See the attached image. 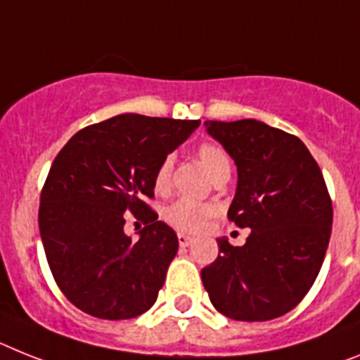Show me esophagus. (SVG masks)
Wrapping results in <instances>:
<instances>
[{
    "instance_id": "34e87169",
    "label": "esophagus",
    "mask_w": 360,
    "mask_h": 360,
    "mask_svg": "<svg viewBox=\"0 0 360 360\" xmlns=\"http://www.w3.org/2000/svg\"><path fill=\"white\" fill-rule=\"evenodd\" d=\"M177 241H179V245L181 247H188L190 243H192V238L190 236H186V234H183V232H181V234H177Z\"/></svg>"
}]
</instances>
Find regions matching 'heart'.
I'll return each mask as SVG.
<instances>
[{
  "mask_svg": "<svg viewBox=\"0 0 360 360\" xmlns=\"http://www.w3.org/2000/svg\"><path fill=\"white\" fill-rule=\"evenodd\" d=\"M198 157L205 170L210 174V177H217V175L231 172V162H229V155L225 153L223 148L212 143H203L198 148ZM172 172H174V157L168 155L162 159V162L157 166L155 177H153V185L155 190L165 192L170 186ZM214 207L205 203H195L190 199H179L174 205L166 208L165 219L175 226L177 231L185 232H199L207 225V221L214 216Z\"/></svg>",
  "mask_w": 360,
  "mask_h": 360,
  "instance_id": "obj_1",
  "label": "heart"
}]
</instances>
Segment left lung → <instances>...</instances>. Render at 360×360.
<instances>
[{"label": "left lung", "instance_id": "8db88e82", "mask_svg": "<svg viewBox=\"0 0 360 360\" xmlns=\"http://www.w3.org/2000/svg\"><path fill=\"white\" fill-rule=\"evenodd\" d=\"M208 135L238 166L229 219L250 229L245 245L219 238L201 271L212 306L243 322L285 315L315 283L328 250L333 207L319 165L300 139L255 119L207 120Z\"/></svg>", "mask_w": 360, "mask_h": 360}]
</instances>
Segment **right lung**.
<instances>
[{
	"instance_id": "1",
	"label": "right lung",
	"mask_w": 360,
	"mask_h": 360,
	"mask_svg": "<svg viewBox=\"0 0 360 360\" xmlns=\"http://www.w3.org/2000/svg\"><path fill=\"white\" fill-rule=\"evenodd\" d=\"M201 120L117 115L72 135L53 161L38 225L54 282L72 306L105 320L135 319L155 304L179 241L157 221V166ZM131 212L147 225L134 242Z\"/></svg>"
}]
</instances>
